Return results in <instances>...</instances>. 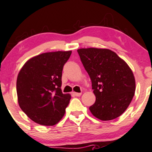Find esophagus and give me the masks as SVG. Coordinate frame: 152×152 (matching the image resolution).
Segmentation results:
<instances>
[{"instance_id": "34e87169", "label": "esophagus", "mask_w": 152, "mask_h": 152, "mask_svg": "<svg viewBox=\"0 0 152 152\" xmlns=\"http://www.w3.org/2000/svg\"><path fill=\"white\" fill-rule=\"evenodd\" d=\"M73 95L75 96H80L81 95V93H76V92H73Z\"/></svg>"}]
</instances>
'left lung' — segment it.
I'll use <instances>...</instances> for the list:
<instances>
[{"label":"left lung","instance_id":"1","mask_svg":"<svg viewBox=\"0 0 152 152\" xmlns=\"http://www.w3.org/2000/svg\"><path fill=\"white\" fill-rule=\"evenodd\" d=\"M77 51L96 96L95 103L89 107L91 114L102 121L121 116L135 93V78L129 66L109 49L89 48Z\"/></svg>","mask_w":152,"mask_h":152}]
</instances>
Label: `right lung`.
Instances as JSON below:
<instances>
[{
	"instance_id": "add662e5",
	"label": "right lung",
	"mask_w": 152,
	"mask_h": 152,
	"mask_svg": "<svg viewBox=\"0 0 152 152\" xmlns=\"http://www.w3.org/2000/svg\"><path fill=\"white\" fill-rule=\"evenodd\" d=\"M71 51L44 53L29 59L18 75V104L38 124L53 126L61 119L71 99L61 91L62 71Z\"/></svg>"
}]
</instances>
